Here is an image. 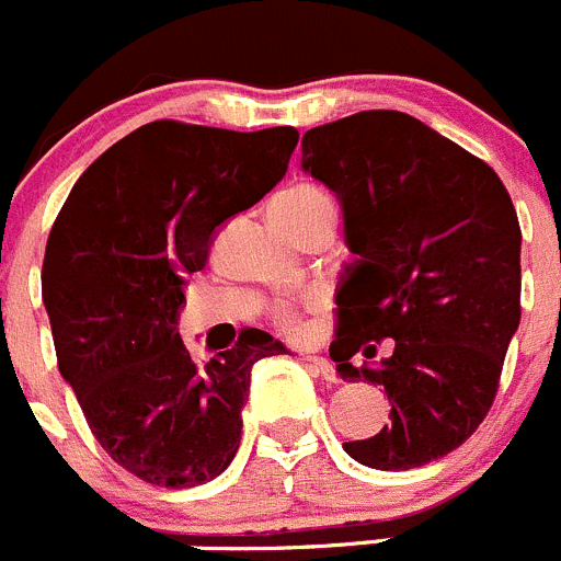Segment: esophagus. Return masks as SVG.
I'll list each match as a JSON object with an SVG mask.
<instances>
[{
    "label": "esophagus",
    "instance_id": "34e87169",
    "mask_svg": "<svg viewBox=\"0 0 561 561\" xmlns=\"http://www.w3.org/2000/svg\"><path fill=\"white\" fill-rule=\"evenodd\" d=\"M302 362L308 364V367L314 369L317 375H322V378H325V381H336V367H333L331 362H328V358H322V356H302Z\"/></svg>",
    "mask_w": 561,
    "mask_h": 561
}]
</instances>
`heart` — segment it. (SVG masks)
<instances>
[{"mask_svg":"<svg viewBox=\"0 0 561 561\" xmlns=\"http://www.w3.org/2000/svg\"><path fill=\"white\" fill-rule=\"evenodd\" d=\"M272 214L280 217V222L289 230L306 228V225L314 222H336V205H333V197L322 186H314V183H295V186L284 188L277 194L275 203H272ZM317 295H306L302 306H314ZM277 325L284 331L297 333L302 328V317L297 308L284 306L275 311Z\"/></svg>","mask_w":561,"mask_h":561,"instance_id":"obj_1","label":"heart"}]
</instances>
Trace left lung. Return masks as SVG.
<instances>
[{"label": "left lung", "mask_w": 561, "mask_h": 561, "mask_svg": "<svg viewBox=\"0 0 561 561\" xmlns=\"http://www.w3.org/2000/svg\"><path fill=\"white\" fill-rule=\"evenodd\" d=\"M300 167L336 194L356 255L336 289V373L392 403V423L342 448L392 472L442 459L486 417L520 325L512 197L481 158L400 111L311 127ZM381 337L390 358L353 368Z\"/></svg>", "instance_id": "left-lung-1"}]
</instances>
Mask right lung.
<instances>
[{
  "label": "right lung",
  "mask_w": 561,
  "mask_h": 561,
  "mask_svg": "<svg viewBox=\"0 0 561 561\" xmlns=\"http://www.w3.org/2000/svg\"><path fill=\"white\" fill-rule=\"evenodd\" d=\"M297 138L150 122L80 174L49 230L41 295L60 375L105 454L147 484L217 479L239 450L250 369L286 353L247 328L197 364L178 317L214 233L280 183Z\"/></svg>",
  "instance_id": "1"
}]
</instances>
